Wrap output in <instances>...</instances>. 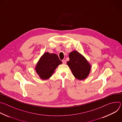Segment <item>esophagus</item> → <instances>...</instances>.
Returning a JSON list of instances; mask_svg holds the SVG:
<instances>
[{
    "mask_svg": "<svg viewBox=\"0 0 122 122\" xmlns=\"http://www.w3.org/2000/svg\"><path fill=\"white\" fill-rule=\"evenodd\" d=\"M62 62H63V64H66V61L65 60H64L62 61Z\"/></svg>",
    "mask_w": 122,
    "mask_h": 122,
    "instance_id": "esophagus-1",
    "label": "esophagus"
}]
</instances>
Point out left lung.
<instances>
[{
    "label": "left lung",
    "mask_w": 122,
    "mask_h": 122,
    "mask_svg": "<svg viewBox=\"0 0 122 122\" xmlns=\"http://www.w3.org/2000/svg\"><path fill=\"white\" fill-rule=\"evenodd\" d=\"M69 60L67 65L74 76L79 80H83L90 74L91 65L85 57L77 51H73L68 55Z\"/></svg>",
    "instance_id": "8db88e82"
}]
</instances>
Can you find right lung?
Masks as SVG:
<instances>
[{"label":"right lung","mask_w":122,"mask_h":122,"mask_svg":"<svg viewBox=\"0 0 122 122\" xmlns=\"http://www.w3.org/2000/svg\"><path fill=\"white\" fill-rule=\"evenodd\" d=\"M61 64L62 62L56 54L46 52L40 58L35 69L40 78L45 80L52 76L56 67Z\"/></svg>","instance_id":"obj_1"}]
</instances>
